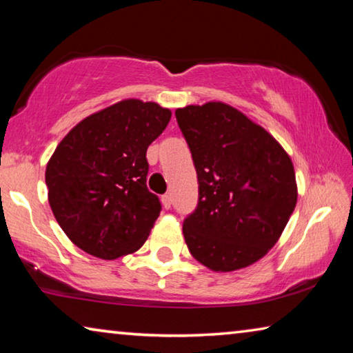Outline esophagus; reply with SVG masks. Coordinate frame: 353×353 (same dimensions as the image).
<instances>
[{"instance_id": "esophagus-1", "label": "esophagus", "mask_w": 353, "mask_h": 353, "mask_svg": "<svg viewBox=\"0 0 353 353\" xmlns=\"http://www.w3.org/2000/svg\"><path fill=\"white\" fill-rule=\"evenodd\" d=\"M160 201H162V205L166 208V210H168V208H171V196L168 193L163 194L162 198H160Z\"/></svg>"}]
</instances>
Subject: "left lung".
<instances>
[{"instance_id":"left-lung-1","label":"left lung","mask_w":353,"mask_h":353,"mask_svg":"<svg viewBox=\"0 0 353 353\" xmlns=\"http://www.w3.org/2000/svg\"><path fill=\"white\" fill-rule=\"evenodd\" d=\"M193 157L199 199L183 221L191 255L208 270L236 271L268 254L294 212L290 155L274 137L224 103L176 110Z\"/></svg>"}]
</instances>
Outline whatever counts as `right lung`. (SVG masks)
<instances>
[{"label": "right lung", "mask_w": 353, "mask_h": 353, "mask_svg": "<svg viewBox=\"0 0 353 353\" xmlns=\"http://www.w3.org/2000/svg\"><path fill=\"white\" fill-rule=\"evenodd\" d=\"M170 119V109L124 99L82 119L59 143L46 165L48 201L77 248L115 260L143 246L162 210L146 187V151Z\"/></svg>", "instance_id": "obj_1"}]
</instances>
